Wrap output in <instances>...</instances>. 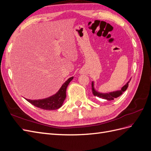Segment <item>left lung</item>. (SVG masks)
<instances>
[{
  "label": "left lung",
  "instance_id": "8db88e82",
  "mask_svg": "<svg viewBox=\"0 0 151 151\" xmlns=\"http://www.w3.org/2000/svg\"><path fill=\"white\" fill-rule=\"evenodd\" d=\"M131 79H130L129 81L127 82V83L122 87V88L120 91H113V92H111L109 93H101L99 92H98L97 91H96L94 88V83L92 82V92L93 93V95L95 96H97L99 98H103L104 99H106L108 100V101H111V100H113L115 98H116L118 97H119L120 96H121L123 93L125 91L129 86V83H130Z\"/></svg>",
  "mask_w": 151,
  "mask_h": 151
}]
</instances>
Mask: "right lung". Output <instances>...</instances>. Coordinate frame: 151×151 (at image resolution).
I'll return each mask as SVG.
<instances>
[{"mask_svg":"<svg viewBox=\"0 0 151 151\" xmlns=\"http://www.w3.org/2000/svg\"><path fill=\"white\" fill-rule=\"evenodd\" d=\"M74 77H71L68 78L64 83L63 84L60 89L58 92L49 98L37 99V100H31L26 99L29 103L34 105L35 106L40 108L41 109H47V110H55L60 108L63 101L66 98V89L68 84L73 79Z\"/></svg>","mask_w":151,"mask_h":151,"instance_id":"add662e5","label":"right lung"}]
</instances>
